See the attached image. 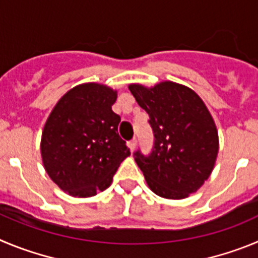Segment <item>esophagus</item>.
Here are the masks:
<instances>
[{
	"mask_svg": "<svg viewBox=\"0 0 258 258\" xmlns=\"http://www.w3.org/2000/svg\"><path fill=\"white\" fill-rule=\"evenodd\" d=\"M136 145H138V141L135 140V139H134V140L128 141V148L132 150V152H134V150H135V148H136Z\"/></svg>",
	"mask_w": 258,
	"mask_h": 258,
	"instance_id": "esophagus-1",
	"label": "esophagus"
}]
</instances>
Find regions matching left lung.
Instances as JSON below:
<instances>
[{"label": "left lung", "instance_id": "left-lung-1", "mask_svg": "<svg viewBox=\"0 0 258 258\" xmlns=\"http://www.w3.org/2000/svg\"><path fill=\"white\" fill-rule=\"evenodd\" d=\"M128 89L154 131L152 154L135 153L146 184L162 198H187L210 177L219 154V131L210 110L194 90L172 81L152 87L131 83Z\"/></svg>", "mask_w": 258, "mask_h": 258}]
</instances>
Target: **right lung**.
<instances>
[{"label":"right lung","mask_w":258,"mask_h":258,"mask_svg":"<svg viewBox=\"0 0 258 258\" xmlns=\"http://www.w3.org/2000/svg\"><path fill=\"white\" fill-rule=\"evenodd\" d=\"M117 91L82 83L60 97L41 138L46 172L67 194L89 198L110 186L131 152L118 135L120 117L112 110Z\"/></svg>","instance_id":"add662e5"}]
</instances>
